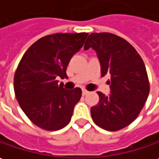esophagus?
I'll list each match as a JSON object with an SVG mask.
<instances>
[{
    "mask_svg": "<svg viewBox=\"0 0 159 159\" xmlns=\"http://www.w3.org/2000/svg\"><path fill=\"white\" fill-rule=\"evenodd\" d=\"M89 93L88 90H86V89H83V96H85V95H87Z\"/></svg>",
    "mask_w": 159,
    "mask_h": 159,
    "instance_id": "esophagus-1",
    "label": "esophagus"
}]
</instances>
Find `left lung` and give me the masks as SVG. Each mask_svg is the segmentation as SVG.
I'll return each instance as SVG.
<instances>
[{"label":"left lung","instance_id":"left-lung-1","mask_svg":"<svg viewBox=\"0 0 159 159\" xmlns=\"http://www.w3.org/2000/svg\"><path fill=\"white\" fill-rule=\"evenodd\" d=\"M92 48L101 64V75L111 74L108 81L111 94L98 91L99 102L91 107L96 125L116 131L128 126L139 116L150 92V84L143 59L126 40L111 33H92L84 49Z\"/></svg>","mask_w":159,"mask_h":159}]
</instances>
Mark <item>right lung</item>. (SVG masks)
I'll use <instances>...</instances> for the list:
<instances>
[{
	"label": "right lung",
	"mask_w": 159,
	"mask_h": 159,
	"mask_svg": "<svg viewBox=\"0 0 159 159\" xmlns=\"http://www.w3.org/2000/svg\"><path fill=\"white\" fill-rule=\"evenodd\" d=\"M88 34L57 33L43 36L20 59L14 77L15 94L26 116L40 128L58 130L70 122L82 89H65L57 79L67 77V66Z\"/></svg>",
	"instance_id": "obj_1"
}]
</instances>
